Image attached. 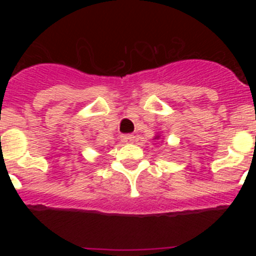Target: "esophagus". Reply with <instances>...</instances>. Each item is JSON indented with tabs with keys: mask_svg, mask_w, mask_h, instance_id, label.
Listing matches in <instances>:
<instances>
[{
	"mask_svg": "<svg viewBox=\"0 0 256 256\" xmlns=\"http://www.w3.org/2000/svg\"><path fill=\"white\" fill-rule=\"evenodd\" d=\"M122 140L126 143V144H128V143H132L134 140V134H122Z\"/></svg>",
	"mask_w": 256,
	"mask_h": 256,
	"instance_id": "obj_1",
	"label": "esophagus"
}]
</instances>
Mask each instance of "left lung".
<instances>
[{"mask_svg": "<svg viewBox=\"0 0 256 256\" xmlns=\"http://www.w3.org/2000/svg\"><path fill=\"white\" fill-rule=\"evenodd\" d=\"M155 140H160V134H155Z\"/></svg>", "mask_w": 256, "mask_h": 256, "instance_id": "obj_1", "label": "left lung"}]
</instances>
